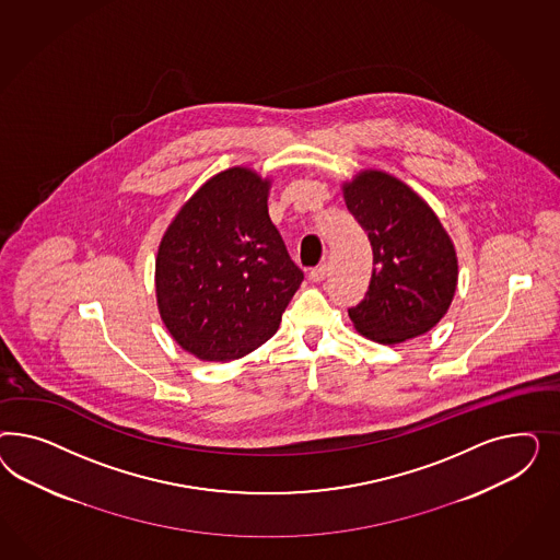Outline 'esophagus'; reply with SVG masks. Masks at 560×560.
I'll list each match as a JSON object with an SVG mask.
<instances>
[{
    "label": "esophagus",
    "instance_id": "1",
    "mask_svg": "<svg viewBox=\"0 0 560 560\" xmlns=\"http://www.w3.org/2000/svg\"><path fill=\"white\" fill-rule=\"evenodd\" d=\"M307 277H310V281H312V283H320V281H324V277H326V265H320V267L312 269Z\"/></svg>",
    "mask_w": 560,
    "mask_h": 560
}]
</instances>
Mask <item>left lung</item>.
I'll return each instance as SVG.
<instances>
[{
    "mask_svg": "<svg viewBox=\"0 0 560 560\" xmlns=\"http://www.w3.org/2000/svg\"><path fill=\"white\" fill-rule=\"evenodd\" d=\"M347 209L368 232L373 271L349 318L368 339L396 345L429 332L458 285V256L440 218L402 180L363 170L342 185Z\"/></svg>",
    "mask_w": 560,
    "mask_h": 560,
    "instance_id": "8db88e82",
    "label": "left lung"
}]
</instances>
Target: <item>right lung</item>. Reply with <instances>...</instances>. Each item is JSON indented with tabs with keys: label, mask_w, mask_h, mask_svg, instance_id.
Instances as JSON below:
<instances>
[{
	"label": "right lung",
	"mask_w": 560,
	"mask_h": 560,
	"mask_svg": "<svg viewBox=\"0 0 560 560\" xmlns=\"http://www.w3.org/2000/svg\"><path fill=\"white\" fill-rule=\"evenodd\" d=\"M255 170L209 178L160 242L155 298L172 339L203 361L253 353L277 332L304 272L269 218Z\"/></svg>",
	"instance_id": "obj_1"
}]
</instances>
